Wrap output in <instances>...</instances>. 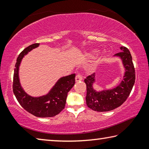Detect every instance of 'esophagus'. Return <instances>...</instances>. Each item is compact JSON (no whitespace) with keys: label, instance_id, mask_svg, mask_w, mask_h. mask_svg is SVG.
<instances>
[{"label":"esophagus","instance_id":"obj_1","mask_svg":"<svg viewBox=\"0 0 149 149\" xmlns=\"http://www.w3.org/2000/svg\"><path fill=\"white\" fill-rule=\"evenodd\" d=\"M82 80V76L80 74H77L76 76H75V81L78 82Z\"/></svg>","mask_w":149,"mask_h":149}]
</instances>
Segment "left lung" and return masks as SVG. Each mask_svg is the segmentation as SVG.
Returning <instances> with one entry per match:
<instances>
[{"instance_id": "1", "label": "left lung", "mask_w": 149, "mask_h": 149, "mask_svg": "<svg viewBox=\"0 0 149 149\" xmlns=\"http://www.w3.org/2000/svg\"><path fill=\"white\" fill-rule=\"evenodd\" d=\"M122 52L114 54L122 60L125 73L120 84L114 89L98 91L93 88L95 74L89 75L84 81L87 86L86 103L87 107L97 112H108L115 109L124 102L132 91L135 80V72L130 50L121 47Z\"/></svg>"}]
</instances>
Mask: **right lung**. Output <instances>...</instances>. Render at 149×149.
<instances>
[{"label":"right lung","instance_id":"obj_1","mask_svg":"<svg viewBox=\"0 0 149 149\" xmlns=\"http://www.w3.org/2000/svg\"><path fill=\"white\" fill-rule=\"evenodd\" d=\"M39 46V43L33 44L26 48L19 54L15 65L13 92L19 104L30 114L39 118L53 117L64 108L68 93L75 84V74L60 78L47 95L34 97L27 94L20 84L19 67L25 55Z\"/></svg>","mask_w":149,"mask_h":149}]
</instances>
